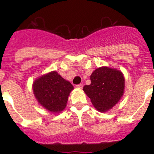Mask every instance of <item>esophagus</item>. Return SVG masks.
<instances>
[{"mask_svg": "<svg viewBox=\"0 0 154 154\" xmlns=\"http://www.w3.org/2000/svg\"><path fill=\"white\" fill-rule=\"evenodd\" d=\"M76 88H77V89H82V88H83V84H79V85H76Z\"/></svg>", "mask_w": 154, "mask_h": 154, "instance_id": "1", "label": "esophagus"}]
</instances>
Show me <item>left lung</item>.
Returning a JSON list of instances; mask_svg holds the SVG:
<instances>
[{
	"instance_id": "obj_1",
	"label": "left lung",
	"mask_w": 154,
	"mask_h": 154,
	"mask_svg": "<svg viewBox=\"0 0 154 154\" xmlns=\"http://www.w3.org/2000/svg\"><path fill=\"white\" fill-rule=\"evenodd\" d=\"M90 80L91 84L85 85L83 91L99 112L109 111L123 97L125 79L121 71L107 66L99 67L92 72Z\"/></svg>"
}]
</instances>
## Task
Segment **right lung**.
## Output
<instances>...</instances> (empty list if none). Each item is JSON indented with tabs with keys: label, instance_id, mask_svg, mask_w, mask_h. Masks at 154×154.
I'll return each mask as SVG.
<instances>
[{
	"label": "right lung",
	"instance_id": "obj_1",
	"mask_svg": "<svg viewBox=\"0 0 154 154\" xmlns=\"http://www.w3.org/2000/svg\"><path fill=\"white\" fill-rule=\"evenodd\" d=\"M74 87L56 71L39 76L32 85L35 99L43 108L53 113L63 111Z\"/></svg>",
	"mask_w": 154,
	"mask_h": 154
}]
</instances>
